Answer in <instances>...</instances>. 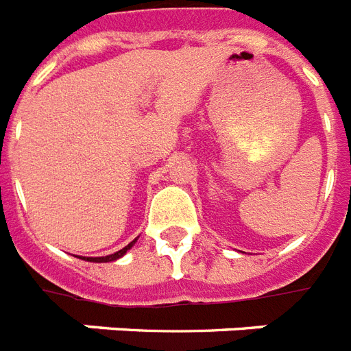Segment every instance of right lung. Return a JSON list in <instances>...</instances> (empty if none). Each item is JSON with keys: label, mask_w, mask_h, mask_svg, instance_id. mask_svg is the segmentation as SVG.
I'll return each instance as SVG.
<instances>
[{"label": "right lung", "mask_w": 351, "mask_h": 351, "mask_svg": "<svg viewBox=\"0 0 351 351\" xmlns=\"http://www.w3.org/2000/svg\"><path fill=\"white\" fill-rule=\"evenodd\" d=\"M134 243H136V241H132L130 245H127L125 248H123V250L116 252V254L105 255V257H86V261H92V263H110V261H116V259H119V257H123V255L127 254V250H130Z\"/></svg>", "instance_id": "obj_1"}]
</instances>
